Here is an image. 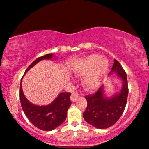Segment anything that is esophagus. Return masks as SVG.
Masks as SVG:
<instances>
[{"mask_svg": "<svg viewBox=\"0 0 149 149\" xmlns=\"http://www.w3.org/2000/svg\"><path fill=\"white\" fill-rule=\"evenodd\" d=\"M78 98H79V94L77 93H73L72 94V95L70 97L72 102H76V101L78 100Z\"/></svg>", "mask_w": 149, "mask_h": 149, "instance_id": "1", "label": "esophagus"}]
</instances>
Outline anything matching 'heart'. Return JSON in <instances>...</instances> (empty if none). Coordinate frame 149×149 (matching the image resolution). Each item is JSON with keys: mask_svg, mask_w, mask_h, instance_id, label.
<instances>
[{"mask_svg": "<svg viewBox=\"0 0 149 149\" xmlns=\"http://www.w3.org/2000/svg\"><path fill=\"white\" fill-rule=\"evenodd\" d=\"M109 63L105 58H101L98 54H92L84 58L74 66V74L83 76L84 86L87 91H93L99 87L107 71Z\"/></svg>", "mask_w": 149, "mask_h": 149, "instance_id": "1", "label": "heart"}]
</instances>
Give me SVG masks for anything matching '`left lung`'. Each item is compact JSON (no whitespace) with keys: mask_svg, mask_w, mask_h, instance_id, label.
<instances>
[{"mask_svg":"<svg viewBox=\"0 0 149 149\" xmlns=\"http://www.w3.org/2000/svg\"><path fill=\"white\" fill-rule=\"evenodd\" d=\"M113 73L122 81L119 92L108 97L104 93L103 84L95 94L85 97L87 100V107L83 113L84 118L96 128L105 129L114 125L121 116L126 105L128 95L127 75L116 59H114V63L109 75Z\"/></svg>","mask_w":149,"mask_h":149,"instance_id":"left-lung-1","label":"left lung"}]
</instances>
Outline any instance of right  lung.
Listing matches in <instances>:
<instances>
[{"mask_svg":"<svg viewBox=\"0 0 149 149\" xmlns=\"http://www.w3.org/2000/svg\"><path fill=\"white\" fill-rule=\"evenodd\" d=\"M53 57V54H49L38 58L30 65L25 73L40 61L52 60ZM19 95L22 109L28 119L38 128L45 131L53 130L63 123L67 118L68 109L72 103L70 99L71 93H61L49 104L40 106L33 104L28 100L24 95L22 90V81L20 84Z\"/></svg>","mask_w":149,"mask_h":149,"instance_id":"1","label":"right lung"}]
</instances>
